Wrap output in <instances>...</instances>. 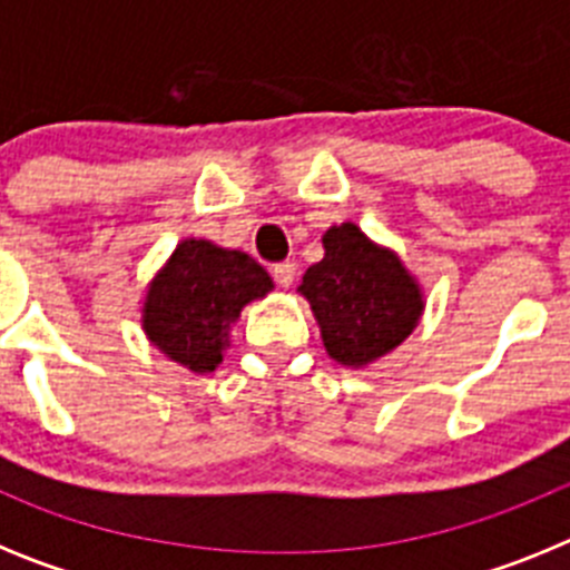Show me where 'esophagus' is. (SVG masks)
Returning <instances> with one entry per match:
<instances>
[{
  "label": "esophagus",
  "mask_w": 570,
  "mask_h": 570,
  "mask_svg": "<svg viewBox=\"0 0 570 570\" xmlns=\"http://www.w3.org/2000/svg\"><path fill=\"white\" fill-rule=\"evenodd\" d=\"M271 274H274L276 285H282V288H291L296 279V262H291V259L276 262L274 268H271Z\"/></svg>",
  "instance_id": "esophagus-1"
}]
</instances>
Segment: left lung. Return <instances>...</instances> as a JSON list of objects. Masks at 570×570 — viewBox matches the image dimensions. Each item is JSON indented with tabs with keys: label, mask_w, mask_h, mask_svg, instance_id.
<instances>
[{
	"label": "left lung",
	"mask_w": 570,
	"mask_h": 570,
	"mask_svg": "<svg viewBox=\"0 0 570 570\" xmlns=\"http://www.w3.org/2000/svg\"><path fill=\"white\" fill-rule=\"evenodd\" d=\"M322 245L325 256L305 271L299 294L311 302L328 356L362 367L391 354L425 308L420 282L394 250L367 239L354 223L325 230Z\"/></svg>",
	"instance_id": "8db88e82"
}]
</instances>
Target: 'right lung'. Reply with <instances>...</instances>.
<instances>
[{
	"instance_id": "add662e5",
	"label": "right lung",
	"mask_w": 570,
	"mask_h": 570,
	"mask_svg": "<svg viewBox=\"0 0 570 570\" xmlns=\"http://www.w3.org/2000/svg\"><path fill=\"white\" fill-rule=\"evenodd\" d=\"M271 288L268 271L248 254L208 239H185L150 279L142 331L168 360L194 374H210L223 362L228 331L242 308Z\"/></svg>"
}]
</instances>
